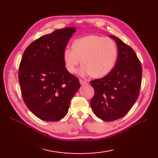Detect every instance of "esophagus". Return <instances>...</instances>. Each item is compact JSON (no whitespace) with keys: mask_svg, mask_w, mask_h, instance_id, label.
I'll return each mask as SVG.
<instances>
[{"mask_svg":"<svg viewBox=\"0 0 158 158\" xmlns=\"http://www.w3.org/2000/svg\"><path fill=\"white\" fill-rule=\"evenodd\" d=\"M79 82H80V84L81 85H85L88 83V82L84 81V80H82V79H79Z\"/></svg>","mask_w":158,"mask_h":158,"instance_id":"esophagus-1","label":"esophagus"}]
</instances>
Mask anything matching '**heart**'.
I'll return each mask as SVG.
<instances>
[{"label": "heart", "mask_w": 158, "mask_h": 158, "mask_svg": "<svg viewBox=\"0 0 158 158\" xmlns=\"http://www.w3.org/2000/svg\"><path fill=\"white\" fill-rule=\"evenodd\" d=\"M118 58V48L115 41L100 35H88L75 39L72 48L67 47L62 58L67 71L75 72L81 62L79 73L82 76L91 75L100 78L108 75L115 66Z\"/></svg>", "instance_id": "obj_1"}]
</instances>
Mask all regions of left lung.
<instances>
[{
	"label": "left lung",
	"instance_id": "1",
	"mask_svg": "<svg viewBox=\"0 0 158 158\" xmlns=\"http://www.w3.org/2000/svg\"><path fill=\"white\" fill-rule=\"evenodd\" d=\"M118 48L115 66L106 76L90 81L94 96L90 105L95 115L106 122L122 118L139 96L142 66L135 51L117 36L110 35Z\"/></svg>",
	"mask_w": 158,
	"mask_h": 158
}]
</instances>
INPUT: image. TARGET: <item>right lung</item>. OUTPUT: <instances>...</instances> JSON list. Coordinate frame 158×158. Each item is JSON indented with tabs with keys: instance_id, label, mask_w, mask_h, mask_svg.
<instances>
[{
	"instance_id": "right-lung-1",
	"label": "right lung",
	"mask_w": 158,
	"mask_h": 158,
	"mask_svg": "<svg viewBox=\"0 0 158 158\" xmlns=\"http://www.w3.org/2000/svg\"><path fill=\"white\" fill-rule=\"evenodd\" d=\"M75 31L73 27L56 30L35 40L23 52L18 75L22 97L29 110L42 120L62 119L80 88L79 79L67 71L62 58Z\"/></svg>"
}]
</instances>
